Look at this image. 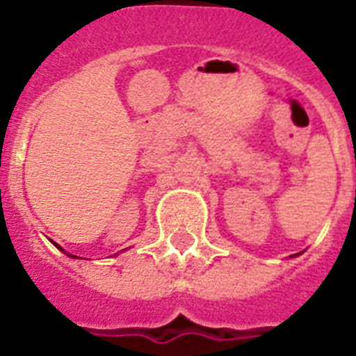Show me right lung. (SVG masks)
<instances>
[{
  "instance_id": "1",
  "label": "right lung",
  "mask_w": 356,
  "mask_h": 356,
  "mask_svg": "<svg viewBox=\"0 0 356 356\" xmlns=\"http://www.w3.org/2000/svg\"><path fill=\"white\" fill-rule=\"evenodd\" d=\"M55 245H57V243H55ZM57 248H58V245H57ZM58 249H60V248H58ZM60 251H64V249H60ZM70 257H74V254H70ZM74 259H77V257H74Z\"/></svg>"
}]
</instances>
